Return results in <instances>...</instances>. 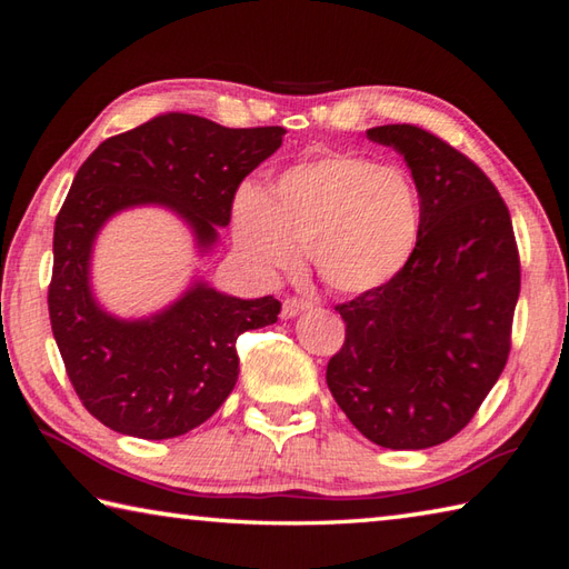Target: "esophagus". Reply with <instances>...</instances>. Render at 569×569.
Masks as SVG:
<instances>
[{
    "mask_svg": "<svg viewBox=\"0 0 569 569\" xmlns=\"http://www.w3.org/2000/svg\"><path fill=\"white\" fill-rule=\"evenodd\" d=\"M310 310H312L310 300H303V298H286V300H283L281 318H283V320H293V318L303 316V312H310Z\"/></svg>",
    "mask_w": 569,
    "mask_h": 569,
    "instance_id": "34e87169",
    "label": "esophagus"
}]
</instances>
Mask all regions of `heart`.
Instances as JSON below:
<instances>
[{
	"instance_id": "heart-1",
	"label": "heart",
	"mask_w": 569,
	"mask_h": 569,
	"mask_svg": "<svg viewBox=\"0 0 569 569\" xmlns=\"http://www.w3.org/2000/svg\"><path fill=\"white\" fill-rule=\"evenodd\" d=\"M232 227L261 273L293 269L308 247L330 291L361 296L391 283L413 259L422 200L403 168L332 151L286 168L263 192L241 190Z\"/></svg>"
}]
</instances>
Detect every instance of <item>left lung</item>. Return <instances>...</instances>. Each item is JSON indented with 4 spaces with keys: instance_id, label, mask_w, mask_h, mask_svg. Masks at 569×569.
Returning <instances> with one entry per match:
<instances>
[{
    "instance_id": "8db88e82",
    "label": "left lung",
    "mask_w": 569,
    "mask_h": 569,
    "mask_svg": "<svg viewBox=\"0 0 569 569\" xmlns=\"http://www.w3.org/2000/svg\"><path fill=\"white\" fill-rule=\"evenodd\" d=\"M403 156L422 234L391 283L337 306L347 325L330 393L373 445L426 450L462 430L499 381L521 291L513 224L499 190L430 131L367 129Z\"/></svg>"
}]
</instances>
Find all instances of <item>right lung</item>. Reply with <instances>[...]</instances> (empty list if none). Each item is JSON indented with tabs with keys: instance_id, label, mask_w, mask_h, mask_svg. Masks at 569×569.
<instances>
[{
	"instance_id": "obj_1",
	"label": "right lung",
	"mask_w": 569,
	"mask_h": 569,
	"mask_svg": "<svg viewBox=\"0 0 569 569\" xmlns=\"http://www.w3.org/2000/svg\"><path fill=\"white\" fill-rule=\"evenodd\" d=\"M283 134V127L227 129L171 112L102 141L78 168L56 217L48 312L72 389L102 426L141 440L202 426L237 383V337L281 312L273 296L244 300L192 276L173 303L119 318L92 291L104 224L134 208H163L190 229L198 257H210L239 183Z\"/></svg>"
}]
</instances>
